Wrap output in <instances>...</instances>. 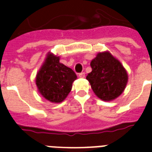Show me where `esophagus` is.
I'll use <instances>...</instances> for the list:
<instances>
[{"instance_id":"1","label":"esophagus","mask_w":152,"mask_h":152,"mask_svg":"<svg viewBox=\"0 0 152 152\" xmlns=\"http://www.w3.org/2000/svg\"><path fill=\"white\" fill-rule=\"evenodd\" d=\"M85 76H86V74H85V72L79 73V77H80V78H85Z\"/></svg>"}]
</instances>
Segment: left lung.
<instances>
[{
  "label": "left lung",
  "mask_w": 152,
  "mask_h": 152,
  "mask_svg": "<svg viewBox=\"0 0 152 152\" xmlns=\"http://www.w3.org/2000/svg\"><path fill=\"white\" fill-rule=\"evenodd\" d=\"M90 66L92 72L86 79L98 98L103 101H112L124 92L128 82L127 72L110 52L98 53Z\"/></svg>",
  "instance_id": "left-lung-1"
}]
</instances>
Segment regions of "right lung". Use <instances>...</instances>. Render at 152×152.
Here are the masks:
<instances>
[{
  "mask_svg": "<svg viewBox=\"0 0 152 152\" xmlns=\"http://www.w3.org/2000/svg\"><path fill=\"white\" fill-rule=\"evenodd\" d=\"M77 78L72 69L59 62V57L49 53L36 77L38 91L53 103L63 102Z\"/></svg>",
  "mask_w": 152,
  "mask_h": 152,
  "instance_id": "1",
  "label": "right lung"
}]
</instances>
